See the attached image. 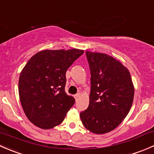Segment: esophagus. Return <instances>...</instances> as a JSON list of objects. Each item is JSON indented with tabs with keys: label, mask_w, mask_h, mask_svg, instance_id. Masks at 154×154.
Masks as SVG:
<instances>
[{
	"label": "esophagus",
	"mask_w": 154,
	"mask_h": 154,
	"mask_svg": "<svg viewBox=\"0 0 154 154\" xmlns=\"http://www.w3.org/2000/svg\"><path fill=\"white\" fill-rule=\"evenodd\" d=\"M80 97V93H77V94H76L75 95H74V97H75L76 100H77L79 99V97Z\"/></svg>",
	"instance_id": "esophagus-1"
}]
</instances>
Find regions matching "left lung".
Segmentation results:
<instances>
[{
	"mask_svg": "<svg viewBox=\"0 0 154 154\" xmlns=\"http://www.w3.org/2000/svg\"><path fill=\"white\" fill-rule=\"evenodd\" d=\"M91 73L88 108L80 114L87 130L96 134L109 133L127 116L134 97L128 69L113 57L86 51Z\"/></svg>",
	"mask_w": 154,
	"mask_h": 154,
	"instance_id": "1",
	"label": "left lung"
}]
</instances>
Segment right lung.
<instances>
[{
  "mask_svg": "<svg viewBox=\"0 0 154 154\" xmlns=\"http://www.w3.org/2000/svg\"><path fill=\"white\" fill-rule=\"evenodd\" d=\"M84 51L45 50L32 56L20 74L18 92L29 122L42 129L62 123L75 103L65 91L66 71Z\"/></svg>",
  "mask_w": 154,
  "mask_h": 154,
  "instance_id": "obj_1",
  "label": "right lung"
}]
</instances>
